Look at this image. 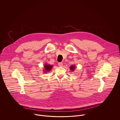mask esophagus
<instances>
[{
    "label": "esophagus",
    "instance_id": "esophagus-1",
    "mask_svg": "<svg viewBox=\"0 0 120 120\" xmlns=\"http://www.w3.org/2000/svg\"><path fill=\"white\" fill-rule=\"evenodd\" d=\"M58 64L60 67H62L63 66V63H59Z\"/></svg>",
    "mask_w": 120,
    "mask_h": 120
}]
</instances>
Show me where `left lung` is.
Returning <instances> with one entry per match:
<instances>
[{"mask_svg": "<svg viewBox=\"0 0 120 120\" xmlns=\"http://www.w3.org/2000/svg\"><path fill=\"white\" fill-rule=\"evenodd\" d=\"M75 65H72L70 67V70H71V71H74L75 69Z\"/></svg>", "mask_w": 120, "mask_h": 120, "instance_id": "8db88e82", "label": "left lung"}]
</instances>
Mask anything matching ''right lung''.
<instances>
[{
    "label": "right lung",
    "mask_w": 120,
    "mask_h": 120,
    "mask_svg": "<svg viewBox=\"0 0 120 120\" xmlns=\"http://www.w3.org/2000/svg\"><path fill=\"white\" fill-rule=\"evenodd\" d=\"M44 70H43V71L44 72V73H46L49 71H50L52 69L53 67L52 65H51L45 63L44 65Z\"/></svg>",
    "instance_id": "obj_1"
}]
</instances>
